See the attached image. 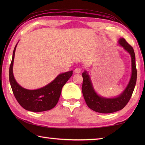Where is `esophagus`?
Wrapping results in <instances>:
<instances>
[{
  "label": "esophagus",
  "mask_w": 145,
  "mask_h": 145,
  "mask_svg": "<svg viewBox=\"0 0 145 145\" xmlns=\"http://www.w3.org/2000/svg\"><path fill=\"white\" fill-rule=\"evenodd\" d=\"M81 71H82V69H81L80 67H77V68H76V69H75V73H80Z\"/></svg>",
  "instance_id": "1"
}]
</instances>
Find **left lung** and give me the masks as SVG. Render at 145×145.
Segmentation results:
<instances>
[{
	"label": "left lung",
	"instance_id": "1",
	"mask_svg": "<svg viewBox=\"0 0 145 145\" xmlns=\"http://www.w3.org/2000/svg\"><path fill=\"white\" fill-rule=\"evenodd\" d=\"M119 43L130 54L132 65V74L130 82L125 91L120 96L114 98H105L98 96L93 90L90 77L87 72L85 71L82 73L83 84L82 90L84 99L87 106L96 112L110 113L123 108L130 101L136 85L137 70L133 48L125 39H120Z\"/></svg>",
	"mask_w": 145,
	"mask_h": 145
}]
</instances>
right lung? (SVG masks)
I'll use <instances>...</instances> for the list:
<instances>
[{
	"label": "right lung",
	"instance_id": "1",
	"mask_svg": "<svg viewBox=\"0 0 145 145\" xmlns=\"http://www.w3.org/2000/svg\"><path fill=\"white\" fill-rule=\"evenodd\" d=\"M16 47L17 45L14 48L9 68V81L18 103L24 109L30 112H40L52 109L58 103L61 89L72 75L73 71L61 73L54 81L44 87L34 90H27L17 84L13 75L12 69Z\"/></svg>",
	"mask_w": 145,
	"mask_h": 145
}]
</instances>
